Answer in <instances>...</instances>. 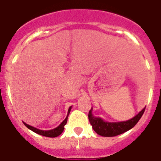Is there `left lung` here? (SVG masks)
Listing matches in <instances>:
<instances>
[{"instance_id": "8db88e82", "label": "left lung", "mask_w": 161, "mask_h": 161, "mask_svg": "<svg viewBox=\"0 0 161 161\" xmlns=\"http://www.w3.org/2000/svg\"><path fill=\"white\" fill-rule=\"evenodd\" d=\"M145 109V108H144L137 115H135V117L132 118L131 119L127 120V121L110 123L105 122L101 118L94 117L92 114V110H93V108H92L88 112V119L92 125L93 130L98 135L103 136V137H113V136L121 135L123 133L132 129L139 122L140 118L142 117Z\"/></svg>"}]
</instances>
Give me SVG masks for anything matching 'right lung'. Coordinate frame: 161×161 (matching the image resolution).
<instances>
[{
  "label": "right lung",
  "mask_w": 161,
  "mask_h": 161,
  "mask_svg": "<svg viewBox=\"0 0 161 161\" xmlns=\"http://www.w3.org/2000/svg\"><path fill=\"white\" fill-rule=\"evenodd\" d=\"M71 108L72 107H70L68 108V115H67V117L64 120H63V122L61 123V125L58 126V127L55 128L53 130H38V129H36V128H34L31 125H27L26 123H24V125H26V127L28 128L29 130H31V131H33V132L36 133V134H38V135H43V136H46V137H50V138H54V137H57L58 135H60L63 131L64 130V125L67 124V121H68V114H69V113L71 111Z\"/></svg>",
  "instance_id": "add662e5"
}]
</instances>
